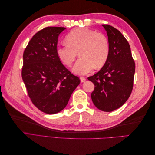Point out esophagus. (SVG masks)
I'll list each match as a JSON object with an SVG mask.
<instances>
[{"mask_svg":"<svg viewBox=\"0 0 155 155\" xmlns=\"http://www.w3.org/2000/svg\"><path fill=\"white\" fill-rule=\"evenodd\" d=\"M80 81H81V83H83V82H85L86 81V79L85 78H83V77H81L80 78Z\"/></svg>","mask_w":155,"mask_h":155,"instance_id":"34e87169","label":"esophagus"}]
</instances>
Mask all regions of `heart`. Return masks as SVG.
I'll use <instances>...</instances> for the list:
<instances>
[{
  "label": "heart",
  "mask_w": 155,
  "mask_h": 155,
  "mask_svg": "<svg viewBox=\"0 0 155 155\" xmlns=\"http://www.w3.org/2000/svg\"><path fill=\"white\" fill-rule=\"evenodd\" d=\"M67 43L59 46L57 54L67 66H71L77 56L79 58L73 68V72L79 75L91 72L106 63L109 54V43L107 37L85 28H76L65 37Z\"/></svg>",
  "instance_id": "heart-1"
}]
</instances>
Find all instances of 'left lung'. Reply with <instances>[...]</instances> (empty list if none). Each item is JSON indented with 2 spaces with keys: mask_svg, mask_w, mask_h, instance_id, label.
<instances>
[{
  "mask_svg": "<svg viewBox=\"0 0 155 155\" xmlns=\"http://www.w3.org/2000/svg\"><path fill=\"white\" fill-rule=\"evenodd\" d=\"M108 36L109 54L97 73L88 78L94 84L91 94L94 105L104 112H111L128 100L133 87L135 63L130 45L121 33L109 25H102Z\"/></svg>",
  "mask_w": 155,
  "mask_h": 155,
  "instance_id": "obj_1",
  "label": "left lung"
}]
</instances>
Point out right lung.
<instances>
[{
  "mask_svg": "<svg viewBox=\"0 0 155 155\" xmlns=\"http://www.w3.org/2000/svg\"><path fill=\"white\" fill-rule=\"evenodd\" d=\"M66 28L51 26L32 37L23 54L22 78L33 104L53 114L67 106L80 83L61 62L57 54L59 34Z\"/></svg>",
  "mask_w": 155,
  "mask_h": 155,
  "instance_id": "add662e5",
  "label": "right lung"
}]
</instances>
